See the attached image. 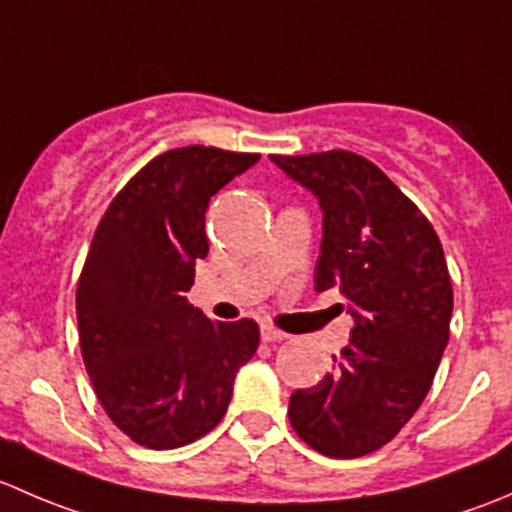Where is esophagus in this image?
<instances>
[{
    "label": "esophagus",
    "instance_id": "1",
    "mask_svg": "<svg viewBox=\"0 0 512 512\" xmlns=\"http://www.w3.org/2000/svg\"><path fill=\"white\" fill-rule=\"evenodd\" d=\"M260 334H262V339H265V342H285V339L289 337V334L280 332V329H275L272 324H262Z\"/></svg>",
    "mask_w": 512,
    "mask_h": 512
}]
</instances>
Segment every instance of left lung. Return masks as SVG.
Wrapping results in <instances>:
<instances>
[{"label":"left lung","mask_w":512,"mask_h":512,"mask_svg":"<svg viewBox=\"0 0 512 512\" xmlns=\"http://www.w3.org/2000/svg\"><path fill=\"white\" fill-rule=\"evenodd\" d=\"M270 160L319 200L314 289H339L354 319L334 369L292 394L289 421L324 456H366L416 414L448 344L453 289L441 240L371 160L349 151Z\"/></svg>","instance_id":"8db88e82"}]
</instances>
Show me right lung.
<instances>
[{
	"label": "right lung",
	"instance_id": "obj_1",
	"mask_svg": "<svg viewBox=\"0 0 512 512\" xmlns=\"http://www.w3.org/2000/svg\"><path fill=\"white\" fill-rule=\"evenodd\" d=\"M260 160L213 146L153 158L108 205L79 289L81 354L111 421L146 448H180L225 416L260 344L252 319L210 322L185 292L208 257L205 210Z\"/></svg>",
	"mask_w": 512,
	"mask_h": 512
}]
</instances>
